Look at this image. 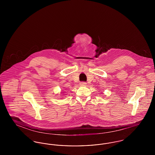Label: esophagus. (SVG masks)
I'll list each match as a JSON object with an SVG mask.
<instances>
[{
  "label": "esophagus",
  "mask_w": 155,
  "mask_h": 155,
  "mask_svg": "<svg viewBox=\"0 0 155 155\" xmlns=\"http://www.w3.org/2000/svg\"><path fill=\"white\" fill-rule=\"evenodd\" d=\"M86 84H87L86 82H84V81H82V82H81L80 83V85L81 86H85Z\"/></svg>",
  "instance_id": "34e87169"
}]
</instances>
